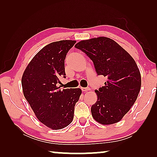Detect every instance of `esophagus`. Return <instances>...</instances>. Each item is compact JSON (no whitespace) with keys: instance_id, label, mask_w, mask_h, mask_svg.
Masks as SVG:
<instances>
[{"instance_id":"obj_1","label":"esophagus","mask_w":157,"mask_h":157,"mask_svg":"<svg viewBox=\"0 0 157 157\" xmlns=\"http://www.w3.org/2000/svg\"><path fill=\"white\" fill-rule=\"evenodd\" d=\"M81 90H82V91H83V92H87L88 91H89L90 90V88H89V87H83V88H81Z\"/></svg>"}]
</instances>
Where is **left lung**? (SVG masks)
<instances>
[{
    "label": "left lung",
    "mask_w": 157,
    "mask_h": 157,
    "mask_svg": "<svg viewBox=\"0 0 157 157\" xmlns=\"http://www.w3.org/2000/svg\"><path fill=\"white\" fill-rule=\"evenodd\" d=\"M75 47L92 60L98 75L108 78L104 86L95 91L98 98L91 106L92 117L104 125L117 123L130 110L140 91L141 74L136 62L107 37L81 40Z\"/></svg>",
    "instance_id": "left-lung-1"
}]
</instances>
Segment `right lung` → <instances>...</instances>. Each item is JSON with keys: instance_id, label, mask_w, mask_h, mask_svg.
Returning <instances> with one entry per match:
<instances>
[{"instance_id": "add662e5", "label": "right lung", "mask_w": 157, "mask_h": 157, "mask_svg": "<svg viewBox=\"0 0 157 157\" xmlns=\"http://www.w3.org/2000/svg\"><path fill=\"white\" fill-rule=\"evenodd\" d=\"M76 40L51 43L36 53L23 72V95L39 121L53 130L69 125L74 106L81 94L78 89H60L61 78H66L65 61Z\"/></svg>"}]
</instances>
